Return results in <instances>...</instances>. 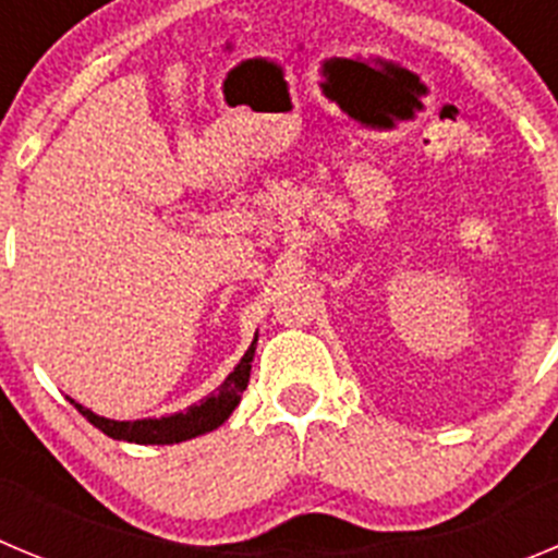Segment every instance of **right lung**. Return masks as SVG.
Segmentation results:
<instances>
[{
	"label": "right lung",
	"instance_id": "1",
	"mask_svg": "<svg viewBox=\"0 0 558 558\" xmlns=\"http://www.w3.org/2000/svg\"><path fill=\"white\" fill-rule=\"evenodd\" d=\"M258 341V339H255ZM255 341L250 344V350L244 353V359L235 364L233 373L225 378V384L219 386L210 398L199 400V403L189 405L185 411L172 416H160V420H133V423H119V420H105V416L94 414V411L77 405L80 414L99 428L102 434H108L110 439L122 441H135V445H174V441L194 439L199 434H208V430L219 428V425L233 414V409L242 400L244 389L250 384V366H253L255 355Z\"/></svg>",
	"mask_w": 558,
	"mask_h": 558
}]
</instances>
